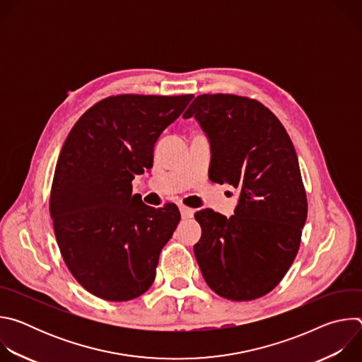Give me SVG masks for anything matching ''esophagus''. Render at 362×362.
Returning <instances> with one entry per match:
<instances>
[{"label":"esophagus","instance_id":"34e87169","mask_svg":"<svg viewBox=\"0 0 362 362\" xmlns=\"http://www.w3.org/2000/svg\"><path fill=\"white\" fill-rule=\"evenodd\" d=\"M194 211L190 208H186V206H180V215L183 219H190L193 216Z\"/></svg>","mask_w":362,"mask_h":362}]
</instances>
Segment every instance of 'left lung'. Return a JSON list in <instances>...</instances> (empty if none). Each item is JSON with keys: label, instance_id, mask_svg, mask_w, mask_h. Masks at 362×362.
<instances>
[{"label": "left lung", "instance_id": "obj_1", "mask_svg": "<svg viewBox=\"0 0 362 362\" xmlns=\"http://www.w3.org/2000/svg\"><path fill=\"white\" fill-rule=\"evenodd\" d=\"M211 140L209 179L240 190L235 215L194 214L193 246L212 291L230 300L271 292L291 268L308 215L295 147L278 117L255 98L200 94L183 115Z\"/></svg>", "mask_w": 362, "mask_h": 362}]
</instances>
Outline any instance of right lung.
Wrapping results in <instances>:
<instances>
[{
    "instance_id": "add662e5",
    "label": "right lung",
    "mask_w": 362,
    "mask_h": 362,
    "mask_svg": "<svg viewBox=\"0 0 362 362\" xmlns=\"http://www.w3.org/2000/svg\"><path fill=\"white\" fill-rule=\"evenodd\" d=\"M192 98L110 95L77 120L63 144L49 215L69 271L97 298L130 300L156 278L180 212L175 203L144 204L132 180L151 169L154 144Z\"/></svg>"
}]
</instances>
